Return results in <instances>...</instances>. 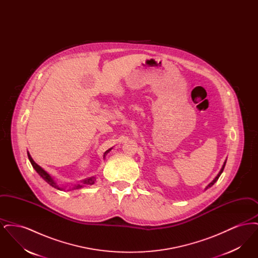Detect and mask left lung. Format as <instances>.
I'll use <instances>...</instances> for the list:
<instances>
[{"mask_svg": "<svg viewBox=\"0 0 258 258\" xmlns=\"http://www.w3.org/2000/svg\"><path fill=\"white\" fill-rule=\"evenodd\" d=\"M225 163H226V160H225V161H224V162H223V165H222V167H221V170H220V172H219V174H218V175H217V177H216V178H215V179H214V180H213V181H212V182H211V183H210V184H209L208 185H207V186H206V187H205V190H206V189H207V188H209V187H211V186H212V185H213V184H215V183H216V182H217V181H218V179H219V178H220V176H221V173H222V171H223V169H224V166H225Z\"/></svg>", "mask_w": 258, "mask_h": 258, "instance_id": "left-lung-1", "label": "left lung"}]
</instances>
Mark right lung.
<instances>
[{"instance_id": "add662e5", "label": "right lung", "mask_w": 258, "mask_h": 258, "mask_svg": "<svg viewBox=\"0 0 258 258\" xmlns=\"http://www.w3.org/2000/svg\"><path fill=\"white\" fill-rule=\"evenodd\" d=\"M111 150H112V148L109 149V150H107L105 153H104V155H103V159H105V156L110 152ZM28 153V158H29V160H30V162H31V164L33 165V167L35 168V170L38 173V175L47 183V184H49L50 185H52L53 187H55V188H57V189H60V190H66L68 187V185H61V184H58L55 180H54V178L50 175L49 173H47V172L45 171L43 168H41L38 164H37L36 162H35V160L32 159V157H31V155H30V153L29 152H27ZM95 181H96V177L95 176H93V177H90V178H87V179H84V180H82L80 183H78V184H72V186H70L69 188H68V190H72V189H78V188H81V187H83V186H85L87 184H95Z\"/></svg>"}]
</instances>
